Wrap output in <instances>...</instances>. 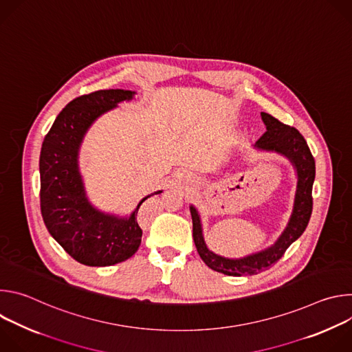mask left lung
Returning a JSON list of instances; mask_svg holds the SVG:
<instances>
[{
  "label": "left lung",
  "instance_id": "1",
  "mask_svg": "<svg viewBox=\"0 0 352 352\" xmlns=\"http://www.w3.org/2000/svg\"><path fill=\"white\" fill-rule=\"evenodd\" d=\"M261 116L266 125V132L256 142L255 147L265 150V152H276L287 157L294 166L298 178L292 213L287 227L277 241L272 246L261 250V252L248 255L245 258L230 259L220 256L208 248L204 238L200 216L193 205L189 206L193 224V241L199 256L212 270L227 276H252L272 267L284 255L287 248L302 235L312 214L315 159L307 140L298 129L280 122L270 114L262 113Z\"/></svg>",
  "mask_w": 352,
  "mask_h": 352
}]
</instances>
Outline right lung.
<instances>
[{"instance_id":"add662e5","label":"right lung","mask_w":352,"mask_h":352,"mask_svg":"<svg viewBox=\"0 0 352 352\" xmlns=\"http://www.w3.org/2000/svg\"><path fill=\"white\" fill-rule=\"evenodd\" d=\"M135 91L97 90L76 97L58 114L44 138L40 152V208L52 236L76 262L86 266H111L129 259L140 245L138 210L120 217L96 209L86 196L79 171L80 143L91 124Z\"/></svg>"}]
</instances>
